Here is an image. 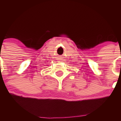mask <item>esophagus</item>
Returning <instances> with one entry per match:
<instances>
[{
  "instance_id": "esophagus-1",
  "label": "esophagus",
  "mask_w": 121,
  "mask_h": 121,
  "mask_svg": "<svg viewBox=\"0 0 121 121\" xmlns=\"http://www.w3.org/2000/svg\"><path fill=\"white\" fill-rule=\"evenodd\" d=\"M61 59H60V60H62Z\"/></svg>"
}]
</instances>
